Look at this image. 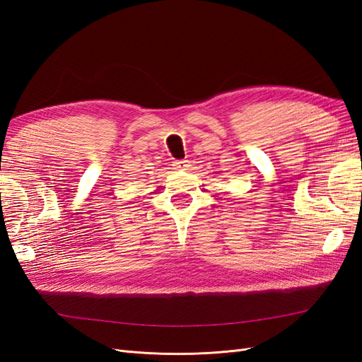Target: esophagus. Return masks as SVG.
Here are the masks:
<instances>
[{
	"label": "esophagus",
	"instance_id": "obj_1",
	"mask_svg": "<svg viewBox=\"0 0 362 362\" xmlns=\"http://www.w3.org/2000/svg\"><path fill=\"white\" fill-rule=\"evenodd\" d=\"M172 166H173V169H177V170H185V168L190 166V164H189V161L184 160V161H175Z\"/></svg>",
	"mask_w": 362,
	"mask_h": 362
}]
</instances>
